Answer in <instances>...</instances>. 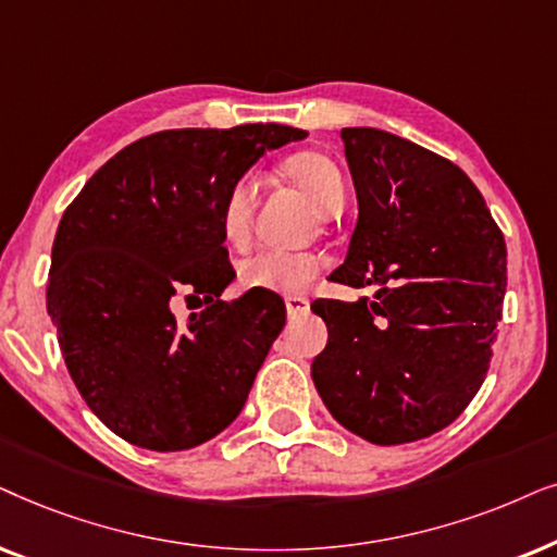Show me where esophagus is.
I'll return each instance as SVG.
<instances>
[{"instance_id": "obj_1", "label": "esophagus", "mask_w": 557, "mask_h": 557, "mask_svg": "<svg viewBox=\"0 0 557 557\" xmlns=\"http://www.w3.org/2000/svg\"><path fill=\"white\" fill-rule=\"evenodd\" d=\"M285 306H287V315L298 318V315H306V313H308V310H310V300L302 298V295H287Z\"/></svg>"}]
</instances>
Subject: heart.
<instances>
[{
	"mask_svg": "<svg viewBox=\"0 0 557 557\" xmlns=\"http://www.w3.org/2000/svg\"><path fill=\"white\" fill-rule=\"evenodd\" d=\"M287 175L306 190V196L323 216L344 206V175L336 162L321 152H302L287 162ZM257 201V177L247 173L236 177L232 188L221 201L219 224L221 234L228 244L242 247L249 239L251 216H255ZM325 259L318 251H295V249H255L244 255L236 264L239 283L249 290L270 293H302L315 283L323 272Z\"/></svg>",
	"mask_w": 557,
	"mask_h": 557,
	"instance_id": "1",
	"label": "heart"
}]
</instances>
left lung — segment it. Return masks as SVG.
<instances>
[{
    "mask_svg": "<svg viewBox=\"0 0 557 557\" xmlns=\"http://www.w3.org/2000/svg\"><path fill=\"white\" fill-rule=\"evenodd\" d=\"M359 219L336 283L374 298L315 300L329 344L310 376L341 425L376 446L438 433L488 372L507 247L471 177L410 139L341 132Z\"/></svg>",
    "mask_w": 557,
    "mask_h": 557,
    "instance_id": "1",
    "label": "left lung"
}]
</instances>
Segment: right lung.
Returning <instances> with one entry per match:
<instances>
[{
  "mask_svg": "<svg viewBox=\"0 0 557 557\" xmlns=\"http://www.w3.org/2000/svg\"><path fill=\"white\" fill-rule=\"evenodd\" d=\"M285 124L168 129L143 137L88 177L53 242L48 313L81 397L132 446L188 450L232 425L285 302L236 277L221 234L226 190L267 150L306 139ZM207 308L181 324L175 294Z\"/></svg>",
  "mask_w": 557,
  "mask_h": 557,
  "instance_id": "obj_1",
  "label": "right lung"
}]
</instances>
